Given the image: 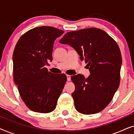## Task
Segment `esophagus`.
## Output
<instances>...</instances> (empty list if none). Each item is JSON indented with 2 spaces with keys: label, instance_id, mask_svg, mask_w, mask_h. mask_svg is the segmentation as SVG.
Instances as JSON below:
<instances>
[{
  "label": "esophagus",
  "instance_id": "obj_1",
  "mask_svg": "<svg viewBox=\"0 0 134 134\" xmlns=\"http://www.w3.org/2000/svg\"><path fill=\"white\" fill-rule=\"evenodd\" d=\"M66 77H67V80H68V81H70V80H71V76H69V75H66Z\"/></svg>",
  "mask_w": 134,
  "mask_h": 134
}]
</instances>
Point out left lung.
Masks as SVG:
<instances>
[{
	"label": "left lung",
	"instance_id": "1",
	"mask_svg": "<svg viewBox=\"0 0 134 134\" xmlns=\"http://www.w3.org/2000/svg\"><path fill=\"white\" fill-rule=\"evenodd\" d=\"M59 42L73 47L90 71L87 79L80 74L71 77L75 85L72 96L76 109L85 115L102 111L120 85L122 60L118 45L105 32L97 28L68 32Z\"/></svg>",
	"mask_w": 134,
	"mask_h": 134
}]
</instances>
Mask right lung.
<instances>
[{
  "instance_id": "1",
  "label": "right lung",
  "mask_w": 134,
  "mask_h": 134,
  "mask_svg": "<svg viewBox=\"0 0 134 134\" xmlns=\"http://www.w3.org/2000/svg\"><path fill=\"white\" fill-rule=\"evenodd\" d=\"M63 33L54 27H36L22 35L14 48V83L24 102L34 111L54 110L66 82L65 74H53L46 68L52 60L54 41Z\"/></svg>"
}]
</instances>
